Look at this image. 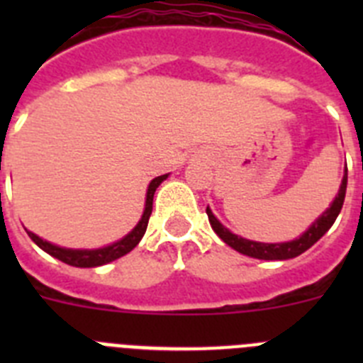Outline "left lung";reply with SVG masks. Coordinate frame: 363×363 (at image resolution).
Instances as JSON below:
<instances>
[{
  "mask_svg": "<svg viewBox=\"0 0 363 363\" xmlns=\"http://www.w3.org/2000/svg\"><path fill=\"white\" fill-rule=\"evenodd\" d=\"M345 191H347V167L344 171V178H342V185L338 189V194L335 196L333 203L329 205V209L323 211L316 220L309 225V229L306 233H301L298 238L291 240V242H281V243H264V242H252V240H247L238 236V234L230 233L220 220L213 214V211L207 207V216H209L211 227H213L214 233L220 236L223 242L229 247H233L234 251L242 252L245 256H251V258L258 259H289L296 258L301 252H306L309 247H313L314 243L322 238L327 230L331 229V225L335 223V220L338 218L340 211H342V205L345 200Z\"/></svg>",
  "mask_w": 363,
  "mask_h": 363,
  "instance_id": "left-lung-1",
  "label": "left lung"
}]
</instances>
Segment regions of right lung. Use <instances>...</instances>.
<instances>
[{"mask_svg":"<svg viewBox=\"0 0 363 363\" xmlns=\"http://www.w3.org/2000/svg\"><path fill=\"white\" fill-rule=\"evenodd\" d=\"M167 176L169 174L158 176V178H154L152 182H150L149 187H147L145 209H143L140 221H138L136 227H134L127 236H123V238L118 240V242L111 243V245L99 247V249H67V247L54 245V243L40 238L38 234L30 233V230H27V234L30 236L32 242L36 243L40 249H43L47 255L54 256V258L62 259L63 264H69L72 265V267H99V265L111 264L114 259L121 258V256H125L127 252L133 251L134 247L140 243V240L143 238V234H145L147 230V223H149L150 213H152L154 192H156V189L160 187V184H162L163 179H167Z\"/></svg>","mask_w":363,"mask_h":363,"instance_id":"obj_1","label":"right lung"}]
</instances>
